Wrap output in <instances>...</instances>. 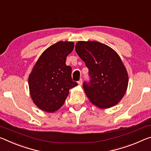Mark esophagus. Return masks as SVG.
<instances>
[{
	"instance_id": "esophagus-1",
	"label": "esophagus",
	"mask_w": 151,
	"mask_h": 151,
	"mask_svg": "<svg viewBox=\"0 0 151 151\" xmlns=\"http://www.w3.org/2000/svg\"><path fill=\"white\" fill-rule=\"evenodd\" d=\"M78 85H80V86H81L82 85V83H83V80H82V79H81V80H80V81H78Z\"/></svg>"
}]
</instances>
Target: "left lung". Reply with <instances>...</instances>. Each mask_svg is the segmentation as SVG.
Returning <instances> with one entry per match:
<instances>
[{
    "mask_svg": "<svg viewBox=\"0 0 151 151\" xmlns=\"http://www.w3.org/2000/svg\"><path fill=\"white\" fill-rule=\"evenodd\" d=\"M76 51L89 70L90 82L83 83L89 100L100 108L116 105L124 97L128 83L127 69L118 54L95 41H78Z\"/></svg>",
    "mask_w": 151,
    "mask_h": 151,
    "instance_id": "obj_1",
    "label": "left lung"
}]
</instances>
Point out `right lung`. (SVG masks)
<instances>
[{
  "label": "right lung",
  "instance_id": "right-lung-1",
  "mask_svg": "<svg viewBox=\"0 0 151 151\" xmlns=\"http://www.w3.org/2000/svg\"><path fill=\"white\" fill-rule=\"evenodd\" d=\"M73 47L72 41H59L46 49L35 64L29 76V87L33 102L40 110H59L69 90L78 86L71 79V68L65 64Z\"/></svg>",
  "mask_w": 151,
  "mask_h": 151
}]
</instances>
